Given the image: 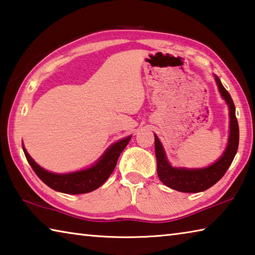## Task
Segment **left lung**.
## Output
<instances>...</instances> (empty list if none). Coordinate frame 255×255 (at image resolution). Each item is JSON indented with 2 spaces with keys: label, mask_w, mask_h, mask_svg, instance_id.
Here are the masks:
<instances>
[{
  "label": "left lung",
  "mask_w": 255,
  "mask_h": 255,
  "mask_svg": "<svg viewBox=\"0 0 255 255\" xmlns=\"http://www.w3.org/2000/svg\"><path fill=\"white\" fill-rule=\"evenodd\" d=\"M215 76L219 93L226 101L230 109V138L225 152L214 164L204 169H184V167H173L166 158L165 152L159 141L158 137H155V155L157 161V175L159 180L171 189H174L180 192L196 193L201 192L213 187L221 180L226 173L228 167L234 159L237 148H239L240 129L235 116V106L232 100V97L227 90L224 88L218 76Z\"/></svg>",
  "instance_id": "obj_1"
}]
</instances>
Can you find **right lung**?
<instances>
[{
    "mask_svg": "<svg viewBox=\"0 0 255 255\" xmlns=\"http://www.w3.org/2000/svg\"><path fill=\"white\" fill-rule=\"evenodd\" d=\"M130 138L131 136H128L124 139L118 140L117 143L112 144L98 159L97 163L90 166L89 169L65 174L51 173V172L42 169L33 161L25 148H22L30 166L45 184L56 191L67 193V195H81V193L91 192L106 182L114 172L120 154L128 145Z\"/></svg>",
    "mask_w": 255,
    "mask_h": 255,
    "instance_id": "add662e5",
    "label": "right lung"
}]
</instances>
